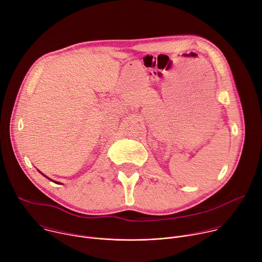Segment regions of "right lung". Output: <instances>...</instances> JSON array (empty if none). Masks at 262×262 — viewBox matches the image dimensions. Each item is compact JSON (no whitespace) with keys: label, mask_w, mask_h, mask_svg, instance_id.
Segmentation results:
<instances>
[{"label":"right lung","mask_w":262,"mask_h":262,"mask_svg":"<svg viewBox=\"0 0 262 262\" xmlns=\"http://www.w3.org/2000/svg\"><path fill=\"white\" fill-rule=\"evenodd\" d=\"M38 171H39V170H38ZM39 172H40V171H39ZM40 173H41V172H40ZM41 174H42V173H41ZM42 175H43V176H45V177H47V178H48V179H50V180H51V181H54V182H56V183H58V184H61V183H60V182H58V181H55V180H52V179H51V178H49V177H48V176H46V175H45V174H42Z\"/></svg>","instance_id":"obj_1"}]
</instances>
